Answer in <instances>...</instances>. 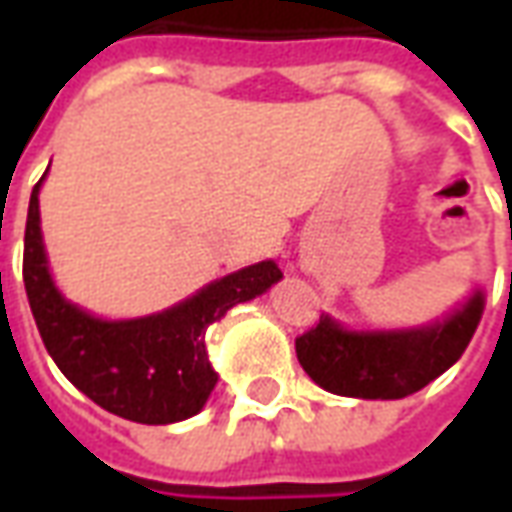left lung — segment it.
<instances>
[{"label": "left lung", "mask_w": 512, "mask_h": 512, "mask_svg": "<svg viewBox=\"0 0 512 512\" xmlns=\"http://www.w3.org/2000/svg\"><path fill=\"white\" fill-rule=\"evenodd\" d=\"M485 299H472L444 321L397 332H348L329 315L296 337L304 373L326 392L365 400H397L450 370L483 318Z\"/></svg>", "instance_id": "obj_1"}]
</instances>
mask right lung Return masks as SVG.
Masks as SVG:
<instances>
[{"label":"right lung","mask_w":512,"mask_h":512,"mask_svg":"<svg viewBox=\"0 0 512 512\" xmlns=\"http://www.w3.org/2000/svg\"><path fill=\"white\" fill-rule=\"evenodd\" d=\"M43 178L29 197L24 288L51 359L76 389L117 417L142 425L194 417L219 378L208 362L205 329L230 307L255 299L279 282L282 271L277 263L263 260L241 268L147 318H95L54 288L40 235L38 191Z\"/></svg>","instance_id":"right-lung-1"}]
</instances>
